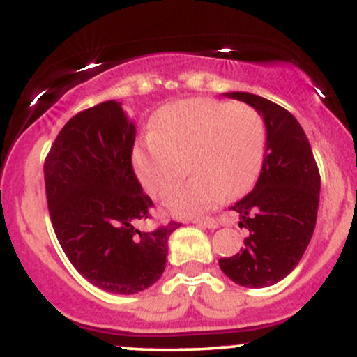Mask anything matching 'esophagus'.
Returning <instances> with one entry per match:
<instances>
[{"label":"esophagus","mask_w":357,"mask_h":357,"mask_svg":"<svg viewBox=\"0 0 357 357\" xmlns=\"http://www.w3.org/2000/svg\"><path fill=\"white\" fill-rule=\"evenodd\" d=\"M193 223H197L198 227H203V229H218L220 227V223H218L217 218H211V217H206V218H199V220H193Z\"/></svg>","instance_id":"esophagus-1"}]
</instances>
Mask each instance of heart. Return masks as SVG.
<instances>
[{"label":"heart","instance_id":"heart-1","mask_svg":"<svg viewBox=\"0 0 357 357\" xmlns=\"http://www.w3.org/2000/svg\"><path fill=\"white\" fill-rule=\"evenodd\" d=\"M266 152V121L245 103L186 100L167 108L155 121L154 134L135 151L140 183L154 198L164 199L188 172L193 179L167 199L179 217H195L241 197L256 183Z\"/></svg>","mask_w":357,"mask_h":357}]
</instances>
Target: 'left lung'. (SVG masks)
<instances>
[{
	"mask_svg": "<svg viewBox=\"0 0 357 357\" xmlns=\"http://www.w3.org/2000/svg\"><path fill=\"white\" fill-rule=\"evenodd\" d=\"M261 113L266 121L264 162L256 186L232 206L238 227L249 230L245 248L218 261L234 283L276 284L296 268L313 236L320 174L298 120L280 105L252 93H225Z\"/></svg>",
	"mask_w": 357,
	"mask_h": 357,
	"instance_id": "obj_1",
	"label": "left lung"
}]
</instances>
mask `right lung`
Here are the masks:
<instances>
[{"instance_id": "right-lung-1", "label": "right lung", "mask_w": 357, "mask_h": 357, "mask_svg": "<svg viewBox=\"0 0 357 357\" xmlns=\"http://www.w3.org/2000/svg\"><path fill=\"white\" fill-rule=\"evenodd\" d=\"M135 123L115 100L79 112L45 158V195L54 232L70 264L95 287L132 295L166 268L167 241L181 223L154 230L152 199L132 167Z\"/></svg>"}]
</instances>
